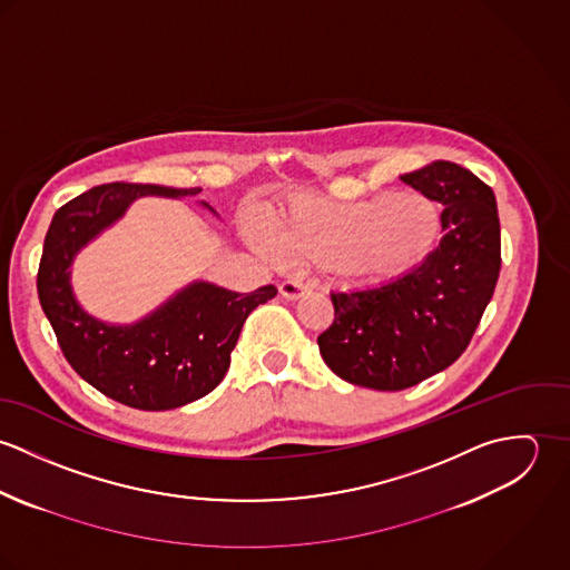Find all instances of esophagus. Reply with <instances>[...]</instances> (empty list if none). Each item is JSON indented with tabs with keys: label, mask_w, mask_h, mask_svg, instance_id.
<instances>
[{
	"label": "esophagus",
	"mask_w": 570,
	"mask_h": 570,
	"mask_svg": "<svg viewBox=\"0 0 570 570\" xmlns=\"http://www.w3.org/2000/svg\"><path fill=\"white\" fill-rule=\"evenodd\" d=\"M278 289H281V294H283L287 301H298L301 296H305V294L312 289V285L305 283V281H301V278H292V281H283Z\"/></svg>",
	"instance_id": "obj_1"
}]
</instances>
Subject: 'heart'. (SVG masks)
Segmentation results:
<instances>
[{"label": "heart", "mask_w": 570, "mask_h": 570, "mask_svg": "<svg viewBox=\"0 0 570 570\" xmlns=\"http://www.w3.org/2000/svg\"><path fill=\"white\" fill-rule=\"evenodd\" d=\"M441 219L423 197L377 195L355 204L296 199L272 219L276 247L298 261L340 265L368 278H397L416 267L436 244ZM249 239L269 247L263 228Z\"/></svg>", "instance_id": "b5f03b06"}]
</instances>
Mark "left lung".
Returning a JSON list of instances; mask_svg holds the SVG:
<instances>
[{
    "label": "left lung",
    "mask_w": 570,
    "mask_h": 570,
    "mask_svg": "<svg viewBox=\"0 0 570 570\" xmlns=\"http://www.w3.org/2000/svg\"><path fill=\"white\" fill-rule=\"evenodd\" d=\"M402 181L443 206V239L391 283L331 294L335 316L318 335L326 366L373 391H404L454 364L500 274V222L485 181L445 160L406 173Z\"/></svg>",
    "instance_id": "obj_1"
}]
</instances>
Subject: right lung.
Listing matches in <instances>:
<instances>
[{"label": "right lung", "mask_w": 570, "mask_h": 570, "mask_svg": "<svg viewBox=\"0 0 570 570\" xmlns=\"http://www.w3.org/2000/svg\"><path fill=\"white\" fill-rule=\"evenodd\" d=\"M197 193L202 188L102 184L61 206L48 228L37 274L43 314L70 366L125 406L170 410L208 395L228 373L245 318L276 296L274 285L239 294L199 281L136 325H105L82 312L68 269L82 245L120 219L138 197Z\"/></svg>", "instance_id": "obj_1"}]
</instances>
